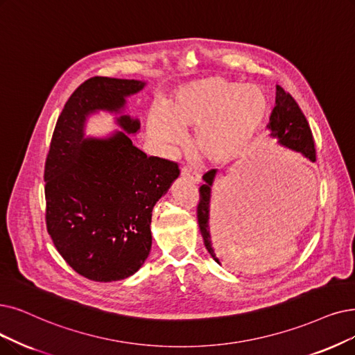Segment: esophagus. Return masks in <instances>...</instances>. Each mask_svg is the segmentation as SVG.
Here are the masks:
<instances>
[{"mask_svg":"<svg viewBox=\"0 0 355 355\" xmlns=\"http://www.w3.org/2000/svg\"><path fill=\"white\" fill-rule=\"evenodd\" d=\"M180 176L182 178H185V179H188V180H191V182H193V183H198L200 182V179H201V176H200V173L198 172H195V170H192L191 167H182V170H180Z\"/></svg>","mask_w":355,"mask_h":355,"instance_id":"1","label":"esophagus"}]
</instances>
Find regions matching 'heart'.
I'll use <instances>...</instances> for the list:
<instances>
[{
    "instance_id": "obj_1",
    "label": "heart",
    "mask_w": 355,
    "mask_h": 355,
    "mask_svg": "<svg viewBox=\"0 0 355 355\" xmlns=\"http://www.w3.org/2000/svg\"><path fill=\"white\" fill-rule=\"evenodd\" d=\"M268 115V97L257 86L225 77H208L180 87L164 109L148 116L150 135L163 146H178L195 132V151L211 163L245 154Z\"/></svg>"
}]
</instances>
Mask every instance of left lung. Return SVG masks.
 Listing matches in <instances>:
<instances>
[{"mask_svg":"<svg viewBox=\"0 0 355 355\" xmlns=\"http://www.w3.org/2000/svg\"><path fill=\"white\" fill-rule=\"evenodd\" d=\"M266 128L269 131V137L277 138L281 146L303 154L310 162H316L315 139L313 135H311L309 122L293 96L279 86H277L275 107L271 113ZM216 175L217 170L212 168L202 176L204 185L200 188V204H198L196 208V217L207 250L209 252L212 259L220 263L216 254L217 252H214V248H212L216 246L212 243L214 239L209 233V231L212 233V230L209 229V200L211 187L214 183Z\"/></svg>","mask_w":355,"mask_h":355,"instance_id":"8db88e82","label":"left lung"}]
</instances>
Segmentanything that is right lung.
<instances>
[{
    "instance_id": "obj_1",
    "label": "right lung",
    "mask_w": 355,
    "mask_h": 355,
    "mask_svg": "<svg viewBox=\"0 0 355 355\" xmlns=\"http://www.w3.org/2000/svg\"><path fill=\"white\" fill-rule=\"evenodd\" d=\"M144 86L92 77L69 96L55 125L45 163L46 229L65 262L92 281L123 279L143 266L153 208L180 173L178 163L147 157L128 137L139 131V121L122 113L125 98ZM97 110L119 112L125 132L84 137Z\"/></svg>"
}]
</instances>
